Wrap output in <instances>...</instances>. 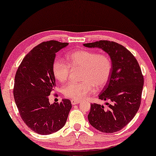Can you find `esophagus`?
Returning <instances> with one entry per match:
<instances>
[{"mask_svg": "<svg viewBox=\"0 0 156 156\" xmlns=\"http://www.w3.org/2000/svg\"><path fill=\"white\" fill-rule=\"evenodd\" d=\"M79 103H80V101L75 100V99H72V100H71V104H72L73 105H75V104H77Z\"/></svg>", "mask_w": 156, "mask_h": 156, "instance_id": "esophagus-1", "label": "esophagus"}]
</instances>
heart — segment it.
<instances>
[{"mask_svg": "<svg viewBox=\"0 0 156 156\" xmlns=\"http://www.w3.org/2000/svg\"><path fill=\"white\" fill-rule=\"evenodd\" d=\"M68 63L55 59L52 70L56 80L64 82L68 80L72 69L81 68L82 82H69L63 88L66 98L76 100L85 99L90 94L99 90L106 85L112 72V61L108 55L98 54L92 50H80L73 52L68 57Z\"/></svg>", "mask_w": 156, "mask_h": 156, "instance_id": "obj_1", "label": "heart"}]
</instances>
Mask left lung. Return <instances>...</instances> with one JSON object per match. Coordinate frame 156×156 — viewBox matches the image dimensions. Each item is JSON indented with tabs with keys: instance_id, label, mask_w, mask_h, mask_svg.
<instances>
[{
	"instance_id": "1",
	"label": "left lung",
	"mask_w": 156,
	"mask_h": 156,
	"mask_svg": "<svg viewBox=\"0 0 156 156\" xmlns=\"http://www.w3.org/2000/svg\"><path fill=\"white\" fill-rule=\"evenodd\" d=\"M88 48H99L110 55L112 72L108 83L99 99L108 101L106 105L91 104L88 121L94 128L103 133L119 131L132 120L138 111L144 76L133 55L119 43L99 41L84 43Z\"/></svg>"
}]
</instances>
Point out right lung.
<instances>
[{"label": "right lung", "instance_id": "obj_1", "mask_svg": "<svg viewBox=\"0 0 156 156\" xmlns=\"http://www.w3.org/2000/svg\"><path fill=\"white\" fill-rule=\"evenodd\" d=\"M68 43L51 40L40 43L23 58L15 75L14 97L20 116L33 131L41 135L64 126L72 104L69 99L49 103L56 86L52 66L56 53Z\"/></svg>", "mask_w": 156, "mask_h": 156}]
</instances>
